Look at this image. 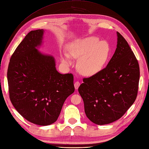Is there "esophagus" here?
I'll return each instance as SVG.
<instances>
[{
    "instance_id": "1",
    "label": "esophagus",
    "mask_w": 149,
    "mask_h": 149,
    "mask_svg": "<svg viewBox=\"0 0 149 149\" xmlns=\"http://www.w3.org/2000/svg\"><path fill=\"white\" fill-rule=\"evenodd\" d=\"M74 88H75V89H77L79 88V86H80V83H79V82H78V81H77V82H76L75 83H74Z\"/></svg>"
}]
</instances>
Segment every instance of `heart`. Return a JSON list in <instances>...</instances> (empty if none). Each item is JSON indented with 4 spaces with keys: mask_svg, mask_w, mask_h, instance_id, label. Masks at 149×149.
Segmentation results:
<instances>
[{
    "mask_svg": "<svg viewBox=\"0 0 149 149\" xmlns=\"http://www.w3.org/2000/svg\"><path fill=\"white\" fill-rule=\"evenodd\" d=\"M68 53L61 55L62 62L65 65H72L71 57L79 59L77 63L80 73L84 76H93L104 68L111 54V47L107 42L95 37L78 39L68 45Z\"/></svg>",
    "mask_w": 149,
    "mask_h": 149,
    "instance_id": "heart-1",
    "label": "heart"
}]
</instances>
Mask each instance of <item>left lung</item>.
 Wrapping results in <instances>:
<instances>
[{"label": "left lung", "mask_w": 149, "mask_h": 149, "mask_svg": "<svg viewBox=\"0 0 149 149\" xmlns=\"http://www.w3.org/2000/svg\"><path fill=\"white\" fill-rule=\"evenodd\" d=\"M117 45L107 67L101 72L84 78L78 91L87 117L97 125L121 118L135 101L139 67L133 52L117 32Z\"/></svg>", "instance_id": "left-lung-1"}]
</instances>
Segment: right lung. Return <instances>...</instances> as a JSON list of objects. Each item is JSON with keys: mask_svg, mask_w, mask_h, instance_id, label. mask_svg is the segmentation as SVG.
<instances>
[{"mask_svg": "<svg viewBox=\"0 0 149 149\" xmlns=\"http://www.w3.org/2000/svg\"><path fill=\"white\" fill-rule=\"evenodd\" d=\"M44 30L28 33L11 56L7 72L12 104L27 121L48 125L57 121L74 91L73 75L56 68L53 56L40 52Z\"/></svg>", "mask_w": 149, "mask_h": 149, "instance_id": "right-lung-1", "label": "right lung"}]
</instances>
